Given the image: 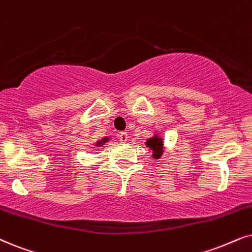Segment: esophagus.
I'll use <instances>...</instances> for the list:
<instances>
[{
  "label": "esophagus",
  "instance_id": "esophagus-1",
  "mask_svg": "<svg viewBox=\"0 0 252 252\" xmlns=\"http://www.w3.org/2000/svg\"><path fill=\"white\" fill-rule=\"evenodd\" d=\"M119 139L122 143H126V141H128V133L126 132H124V131H122V132H120L119 133Z\"/></svg>",
  "mask_w": 252,
  "mask_h": 252
}]
</instances>
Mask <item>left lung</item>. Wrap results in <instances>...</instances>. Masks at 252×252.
Returning <instances> with one entry per match:
<instances>
[{
	"instance_id": "8db88e82",
	"label": "left lung",
	"mask_w": 252,
	"mask_h": 252,
	"mask_svg": "<svg viewBox=\"0 0 252 252\" xmlns=\"http://www.w3.org/2000/svg\"><path fill=\"white\" fill-rule=\"evenodd\" d=\"M146 145L154 151V155L152 156H154L155 158H159L163 155V141H161V138H159L158 136H154L152 138L148 139Z\"/></svg>"
}]
</instances>
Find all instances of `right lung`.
<instances>
[{
	"label": "right lung",
	"mask_w": 252,
	"mask_h": 252,
	"mask_svg": "<svg viewBox=\"0 0 252 252\" xmlns=\"http://www.w3.org/2000/svg\"><path fill=\"white\" fill-rule=\"evenodd\" d=\"M107 139H108V138H103V139H102V141H100V142H97V145H100V144H102V143H104V142H106V141H107Z\"/></svg>",
	"instance_id": "right-lung-1"
}]
</instances>
